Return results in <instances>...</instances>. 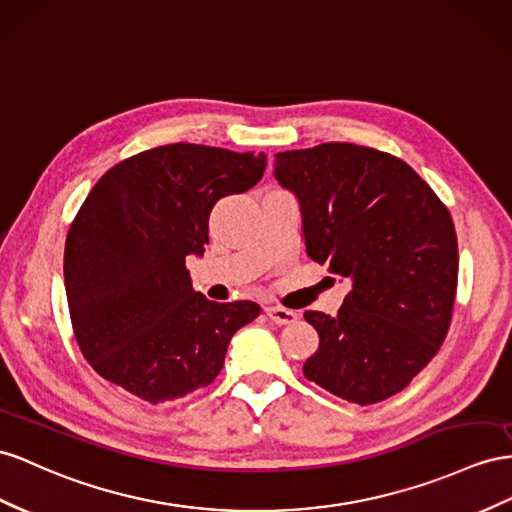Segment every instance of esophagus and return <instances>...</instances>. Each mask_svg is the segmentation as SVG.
I'll use <instances>...</instances> for the list:
<instances>
[{
	"mask_svg": "<svg viewBox=\"0 0 512 512\" xmlns=\"http://www.w3.org/2000/svg\"><path fill=\"white\" fill-rule=\"evenodd\" d=\"M266 316L274 322V324H292L298 320V313L292 309H285V307H266Z\"/></svg>",
	"mask_w": 512,
	"mask_h": 512,
	"instance_id": "esophagus-1",
	"label": "esophagus"
}]
</instances>
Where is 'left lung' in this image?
Wrapping results in <instances>:
<instances>
[{
    "instance_id": "left-lung-1",
    "label": "left lung",
    "mask_w": 512,
    "mask_h": 512,
    "mask_svg": "<svg viewBox=\"0 0 512 512\" xmlns=\"http://www.w3.org/2000/svg\"><path fill=\"white\" fill-rule=\"evenodd\" d=\"M274 179L298 199L307 255L350 283L337 316L305 311L320 337L305 376L355 404L402 391L450 329L448 207L406 162L350 142L277 153Z\"/></svg>"
}]
</instances>
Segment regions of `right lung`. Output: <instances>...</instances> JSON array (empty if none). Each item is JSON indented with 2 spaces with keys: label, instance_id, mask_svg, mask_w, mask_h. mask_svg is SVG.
Masks as SVG:
<instances>
[{
  "label": "right lung",
  "instance_id": "add662e5",
  "mask_svg": "<svg viewBox=\"0 0 512 512\" xmlns=\"http://www.w3.org/2000/svg\"><path fill=\"white\" fill-rule=\"evenodd\" d=\"M266 153L166 144L112 166L67 235L64 285L82 355L144 402L188 396L220 374L251 300L194 292L186 257L205 253L218 199L264 177Z\"/></svg>",
  "mask_w": 512,
  "mask_h": 512
}]
</instances>
